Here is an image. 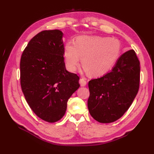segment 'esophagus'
I'll use <instances>...</instances> for the list:
<instances>
[{
	"instance_id": "obj_1",
	"label": "esophagus",
	"mask_w": 154,
	"mask_h": 154,
	"mask_svg": "<svg viewBox=\"0 0 154 154\" xmlns=\"http://www.w3.org/2000/svg\"><path fill=\"white\" fill-rule=\"evenodd\" d=\"M79 83L81 87H85L87 85V81L85 79H84V78H81V79H80L79 80Z\"/></svg>"
}]
</instances>
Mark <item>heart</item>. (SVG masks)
Instances as JSON below:
<instances>
[{"instance_id": "heart-1", "label": "heart", "mask_w": 154, "mask_h": 154, "mask_svg": "<svg viewBox=\"0 0 154 154\" xmlns=\"http://www.w3.org/2000/svg\"><path fill=\"white\" fill-rule=\"evenodd\" d=\"M122 45L119 40L98 35H82L75 42H67L63 55L65 65L75 71L81 64L91 76H100L109 71L119 57Z\"/></svg>"}]
</instances>
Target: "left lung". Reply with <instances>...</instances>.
I'll return each mask as SVG.
<instances>
[{"label": "left lung", "mask_w": 154, "mask_h": 154, "mask_svg": "<svg viewBox=\"0 0 154 154\" xmlns=\"http://www.w3.org/2000/svg\"><path fill=\"white\" fill-rule=\"evenodd\" d=\"M140 67L136 52L126 51L109 73L89 82V113L100 123H110L123 116L134 100L140 86Z\"/></svg>", "instance_id": "1"}]
</instances>
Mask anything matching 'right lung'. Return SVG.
Instances as JSON below:
<instances>
[{"mask_svg":"<svg viewBox=\"0 0 154 154\" xmlns=\"http://www.w3.org/2000/svg\"><path fill=\"white\" fill-rule=\"evenodd\" d=\"M63 34L44 30L29 42L20 59V85L32 111L48 122L64 116L68 99L80 87L77 74L66 70Z\"/></svg>","mask_w":154,"mask_h":154,"instance_id":"add662e5","label":"right lung"}]
</instances>
